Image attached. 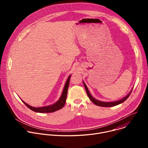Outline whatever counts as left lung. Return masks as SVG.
<instances>
[{"label": "left lung", "mask_w": 148, "mask_h": 148, "mask_svg": "<svg viewBox=\"0 0 148 148\" xmlns=\"http://www.w3.org/2000/svg\"><path fill=\"white\" fill-rule=\"evenodd\" d=\"M83 83H84V87H85V88H86V92H87V95L88 96L89 98L90 99V100L94 103L96 105H98V106H99V107H114V106H115V105H119L122 102H123L125 100H126V99H127L130 94H131V92L132 91V90H131V91L126 95V97H125L119 100V101H113V102H103V101H100L99 100H97L96 99H95L94 97H92V95H91V94L90 93V91H88V89L87 87V86L86 85L85 82H84L83 81Z\"/></svg>", "instance_id": "8db88e82"}]
</instances>
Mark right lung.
I'll return each mask as SVG.
<instances>
[{
	"label": "right lung",
	"instance_id": "add662e5",
	"mask_svg": "<svg viewBox=\"0 0 148 148\" xmlns=\"http://www.w3.org/2000/svg\"><path fill=\"white\" fill-rule=\"evenodd\" d=\"M71 75L69 77L68 79H67V81L65 84V86L64 87V89H63L61 96L60 97V99L57 102L54 103L53 105H49V106L46 107H33L30 106V105H28L24 101L23 102L26 105V106L30 109L31 110L36 112H40V113H50V112H55L57 110H59L61 109L64 105H65V103L66 102V98H67V91H68V88L69 86V83H70V79Z\"/></svg>",
	"mask_w": 148,
	"mask_h": 148
}]
</instances>
